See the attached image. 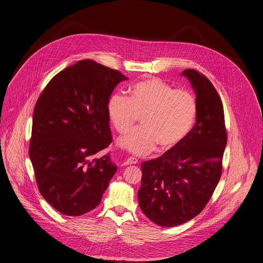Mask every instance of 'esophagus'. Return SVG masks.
<instances>
[{
	"label": "esophagus",
	"mask_w": 263,
	"mask_h": 263,
	"mask_svg": "<svg viewBox=\"0 0 263 263\" xmlns=\"http://www.w3.org/2000/svg\"><path fill=\"white\" fill-rule=\"evenodd\" d=\"M138 162V160L134 157H129L124 161V165H129V164H136Z\"/></svg>",
	"instance_id": "obj_1"
}]
</instances>
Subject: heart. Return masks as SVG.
<instances>
[{"label":"heart","instance_id":"b5f03b06","mask_svg":"<svg viewBox=\"0 0 263 263\" xmlns=\"http://www.w3.org/2000/svg\"><path fill=\"white\" fill-rule=\"evenodd\" d=\"M110 122L118 133H127L137 119L141 127L118 139V145L135 155H144L159 146L171 151L190 135L198 115L193 92L175 89L159 79L150 78L133 85L129 98L115 95L108 104Z\"/></svg>","mask_w":263,"mask_h":263}]
</instances>
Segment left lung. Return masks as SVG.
<instances>
[{
    "instance_id": "1",
    "label": "left lung",
    "mask_w": 263,
    "mask_h": 263,
    "mask_svg": "<svg viewBox=\"0 0 263 263\" xmlns=\"http://www.w3.org/2000/svg\"><path fill=\"white\" fill-rule=\"evenodd\" d=\"M181 76L196 93V124L178 147L141 163L139 205L160 227L181 225L204 210L220 180L227 144L223 104L216 88L197 70L185 69Z\"/></svg>"
}]
</instances>
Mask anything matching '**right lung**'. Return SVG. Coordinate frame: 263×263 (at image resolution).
I'll return each mask as SVG.
<instances>
[{"label":"right lung","instance_id":"add662e5","mask_svg":"<svg viewBox=\"0 0 263 263\" xmlns=\"http://www.w3.org/2000/svg\"><path fill=\"white\" fill-rule=\"evenodd\" d=\"M127 80L93 60H80L52 78L36 103L30 159L40 194L63 215L95 209L117 171L110 154L92 157L112 142L108 104Z\"/></svg>","mask_w":263,"mask_h":263}]
</instances>
